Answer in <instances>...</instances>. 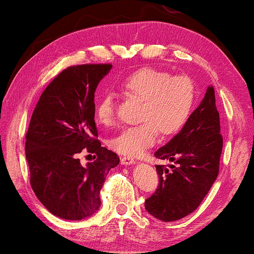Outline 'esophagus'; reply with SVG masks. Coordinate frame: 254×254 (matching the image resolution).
<instances>
[{"mask_svg":"<svg viewBox=\"0 0 254 254\" xmlns=\"http://www.w3.org/2000/svg\"><path fill=\"white\" fill-rule=\"evenodd\" d=\"M121 163L123 165H130V164H133L134 159L132 158V157L123 156V157H121Z\"/></svg>","mask_w":254,"mask_h":254,"instance_id":"obj_1","label":"esophagus"}]
</instances>
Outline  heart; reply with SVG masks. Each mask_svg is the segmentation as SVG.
Returning a JSON list of instances; mask_svg holds the SVG:
<instances>
[{
  "instance_id": "heart-1",
  "label": "heart",
  "mask_w": 254,
  "mask_h": 254,
  "mask_svg": "<svg viewBox=\"0 0 254 254\" xmlns=\"http://www.w3.org/2000/svg\"><path fill=\"white\" fill-rule=\"evenodd\" d=\"M121 89L142 102L138 115L140 124L121 130L109 142L112 150L127 156H136L152 145L158 131L163 136L177 133L190 116L195 96L190 77L172 76L155 68L131 73L122 81ZM115 118V98L105 94L96 107V120L103 127H111Z\"/></svg>"
}]
</instances>
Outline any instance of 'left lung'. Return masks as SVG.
I'll return each instance as SVG.
<instances>
[{"label":"left lung","instance_id":"obj_1","mask_svg":"<svg viewBox=\"0 0 254 254\" xmlns=\"http://www.w3.org/2000/svg\"><path fill=\"white\" fill-rule=\"evenodd\" d=\"M223 150L219 112L213 86H208L203 101L192 112L183 129L155 152L158 159L175 162L156 165L159 184L145 200L151 216L163 221L182 219L200 205L219 172Z\"/></svg>","mask_w":254,"mask_h":254}]
</instances>
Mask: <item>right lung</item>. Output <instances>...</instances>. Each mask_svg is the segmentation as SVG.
Returning <instances> with one entry per match:
<instances>
[{
    "label": "right lung",
    "instance_id": "right-lung-1",
    "mask_svg": "<svg viewBox=\"0 0 254 254\" xmlns=\"http://www.w3.org/2000/svg\"><path fill=\"white\" fill-rule=\"evenodd\" d=\"M112 64H82L64 69L42 92L25 136L30 185L54 216L82 220L101 206L99 192L118 165L115 152L101 146L95 123V91ZM86 149L96 160L83 167Z\"/></svg>",
    "mask_w": 254,
    "mask_h": 254
}]
</instances>
